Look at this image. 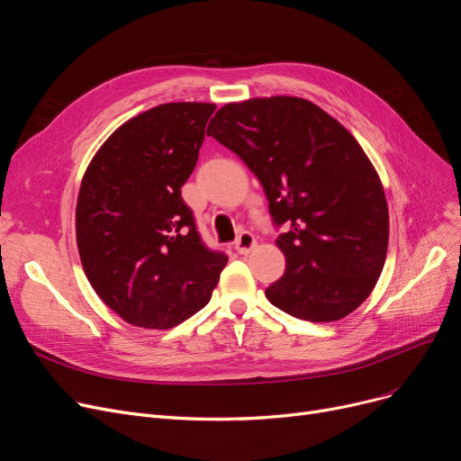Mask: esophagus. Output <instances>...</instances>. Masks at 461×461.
Wrapping results in <instances>:
<instances>
[{
    "label": "esophagus",
    "mask_w": 461,
    "mask_h": 461,
    "mask_svg": "<svg viewBox=\"0 0 461 461\" xmlns=\"http://www.w3.org/2000/svg\"><path fill=\"white\" fill-rule=\"evenodd\" d=\"M256 249V237L250 231H243L235 240V250L240 256H249Z\"/></svg>",
    "instance_id": "esophagus-1"
}]
</instances>
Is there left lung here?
Returning a JSON list of instances; mask_svg holds the SVG:
<instances>
[{
  "label": "left lung",
  "mask_w": 461,
  "mask_h": 461,
  "mask_svg": "<svg viewBox=\"0 0 461 461\" xmlns=\"http://www.w3.org/2000/svg\"><path fill=\"white\" fill-rule=\"evenodd\" d=\"M207 136L261 183L284 276L265 289L276 308L329 323L368 299L389 249V207L374 164L353 134L299 96H256L214 113Z\"/></svg>",
  "instance_id": "left-lung-1"
}]
</instances>
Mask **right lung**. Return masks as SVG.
Here are the masks:
<instances>
[{
  "label": "right lung",
  "mask_w": 461,
  "mask_h": 461,
  "mask_svg": "<svg viewBox=\"0 0 461 461\" xmlns=\"http://www.w3.org/2000/svg\"><path fill=\"white\" fill-rule=\"evenodd\" d=\"M212 103H167L121 125L91 158L77 245L93 289L121 320L172 329L212 295L228 258L202 243L181 186L196 166Z\"/></svg>",
  "instance_id": "obj_1"
}]
</instances>
